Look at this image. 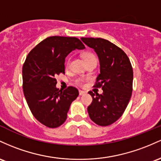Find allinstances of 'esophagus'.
Segmentation results:
<instances>
[{"mask_svg": "<svg viewBox=\"0 0 161 161\" xmlns=\"http://www.w3.org/2000/svg\"><path fill=\"white\" fill-rule=\"evenodd\" d=\"M85 93H86L85 91H83V90H79V95H80V96L84 95Z\"/></svg>", "mask_w": 161, "mask_h": 161, "instance_id": "esophagus-1", "label": "esophagus"}]
</instances>
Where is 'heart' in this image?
<instances>
[{
	"instance_id": "b5f03b06",
	"label": "heart",
	"mask_w": 161,
	"mask_h": 161,
	"mask_svg": "<svg viewBox=\"0 0 161 161\" xmlns=\"http://www.w3.org/2000/svg\"><path fill=\"white\" fill-rule=\"evenodd\" d=\"M84 58L86 62H87V61H97V58H96L95 55H93V53H91V52H86V53L84 54ZM69 64H70V59H68L66 62V66L69 65ZM86 80H87V79L85 78V77H77V78H75V80L74 82H75L76 85L82 86L84 85V84H85Z\"/></svg>"
}]
</instances>
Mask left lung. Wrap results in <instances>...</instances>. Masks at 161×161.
Returning a JSON list of instances; mask_svg holds the SVG:
<instances>
[{"instance_id":"8db88e82","label":"left lung","mask_w":161,"mask_h":161,"mask_svg":"<svg viewBox=\"0 0 161 161\" xmlns=\"http://www.w3.org/2000/svg\"><path fill=\"white\" fill-rule=\"evenodd\" d=\"M81 40L98 55L100 73L93 86L103 90L102 94L88 92L93 97L87 107L89 116L99 125H109L122 116L131 99L132 66L123 50L111 42L101 38L83 37Z\"/></svg>"}]
</instances>
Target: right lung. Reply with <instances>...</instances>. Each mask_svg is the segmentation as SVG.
<instances>
[{
  "label": "right lung",
  "instance_id": "add662e5",
  "mask_svg": "<svg viewBox=\"0 0 161 161\" xmlns=\"http://www.w3.org/2000/svg\"><path fill=\"white\" fill-rule=\"evenodd\" d=\"M84 45L76 37L50 36L30 52L23 65V89L32 114L48 128L65 122L71 103L78 97L77 88H56L55 77L64 74V58Z\"/></svg>",
  "mask_w": 161,
  "mask_h": 161
}]
</instances>
